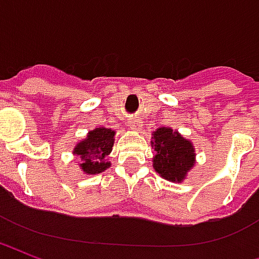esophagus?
<instances>
[{"mask_svg":"<svg viewBox=\"0 0 259 259\" xmlns=\"http://www.w3.org/2000/svg\"><path fill=\"white\" fill-rule=\"evenodd\" d=\"M129 127L132 130H140L141 129V120L137 118H133L129 120Z\"/></svg>","mask_w":259,"mask_h":259,"instance_id":"esophagus-1","label":"esophagus"}]
</instances>
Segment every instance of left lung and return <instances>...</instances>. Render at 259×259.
<instances>
[{
    "instance_id": "1",
    "label": "left lung",
    "mask_w": 259,
    "mask_h": 259,
    "mask_svg": "<svg viewBox=\"0 0 259 259\" xmlns=\"http://www.w3.org/2000/svg\"><path fill=\"white\" fill-rule=\"evenodd\" d=\"M151 144L157 152L154 168L166 180L180 182L194 165V148L178 132L159 127Z\"/></svg>"
}]
</instances>
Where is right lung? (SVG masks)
Instances as JSON below:
<instances>
[{
  "label": "right lung",
  "instance_id": "right-lung-1",
  "mask_svg": "<svg viewBox=\"0 0 259 259\" xmlns=\"http://www.w3.org/2000/svg\"><path fill=\"white\" fill-rule=\"evenodd\" d=\"M113 136L115 132L112 130L97 127L89 133L84 141H80L74 147V154L83 159L80 166L85 174H100L109 166V163L105 162V158L112 151Z\"/></svg>",
  "mask_w": 259,
  "mask_h": 259
}]
</instances>
